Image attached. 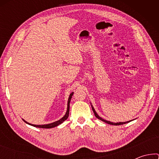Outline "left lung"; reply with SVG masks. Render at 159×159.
I'll return each mask as SVG.
<instances>
[{
	"mask_svg": "<svg viewBox=\"0 0 159 159\" xmlns=\"http://www.w3.org/2000/svg\"><path fill=\"white\" fill-rule=\"evenodd\" d=\"M91 104V103H90ZM91 107H92V109H93V112H94V114H95V116H96V118H98V119H99V120H101L102 121H103V122H104V123H108V124H110V125H123V124H125V123H129V122H130V121H132V120H129V121H126V122H119V123H113V122H111V121H109V120H104V119H103V118H101L100 116H99L97 114V112H96V111L95 110V109H94V107H93V105L92 104H91Z\"/></svg>",
	"mask_w": 159,
	"mask_h": 159,
	"instance_id": "left-lung-1",
	"label": "left lung"
}]
</instances>
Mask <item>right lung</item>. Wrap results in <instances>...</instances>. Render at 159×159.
<instances>
[{
    "label": "right lung",
    "instance_id": "add662e5",
    "mask_svg": "<svg viewBox=\"0 0 159 159\" xmlns=\"http://www.w3.org/2000/svg\"><path fill=\"white\" fill-rule=\"evenodd\" d=\"M74 93H71L70 94V95L69 97V99H68V102H67V109H66V112L65 115L64 116L60 118V120H57V121L55 122H53V123H49V124H44V125H34V124H31V123H29L28 122H26L25 120H23L25 121L26 123H27V124L30 125L34 126V127H36V128H55L56 126H57L59 125H60L61 123H62L64 120H66L67 119V118L69 116V104H70V101H71V98H72V95H73Z\"/></svg>",
    "mask_w": 159,
    "mask_h": 159
}]
</instances>
